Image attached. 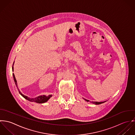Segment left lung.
<instances>
[{
    "label": "left lung",
    "instance_id": "1",
    "mask_svg": "<svg viewBox=\"0 0 135 135\" xmlns=\"http://www.w3.org/2000/svg\"><path fill=\"white\" fill-rule=\"evenodd\" d=\"M85 101H86L87 102H89V100H86V99H84ZM105 102H106V101H104V102H90V103H93V104H102V103H104Z\"/></svg>",
    "mask_w": 135,
    "mask_h": 135
}]
</instances>
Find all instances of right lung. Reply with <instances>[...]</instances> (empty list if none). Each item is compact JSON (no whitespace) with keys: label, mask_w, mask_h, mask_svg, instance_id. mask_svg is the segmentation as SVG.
<instances>
[{"label":"right lung","mask_w":135,"mask_h":135,"mask_svg":"<svg viewBox=\"0 0 135 135\" xmlns=\"http://www.w3.org/2000/svg\"><path fill=\"white\" fill-rule=\"evenodd\" d=\"M14 64V62H13ZM12 71H13V67L12 66ZM13 79H14V81L15 82V84H16V85L19 92V93L24 98H25L26 100H27L28 101H30V102H36V103H45L46 102H47L50 99L51 97H52V95H49L48 96H46V95H40V96H38L37 97H36L35 98H30L29 97H27V96L26 95H23L20 91H19V89H18V84H17V80L16 79V78H15V75L14 74H13Z\"/></svg>","instance_id":"add662e5"}]
</instances>
